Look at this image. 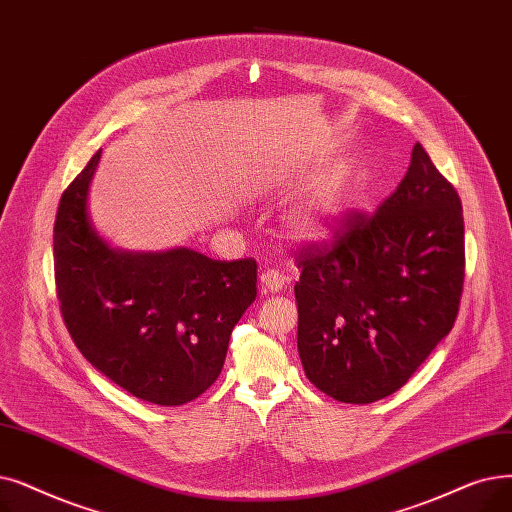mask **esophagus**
<instances>
[{
  "instance_id": "1",
  "label": "esophagus",
  "mask_w": 512,
  "mask_h": 512,
  "mask_svg": "<svg viewBox=\"0 0 512 512\" xmlns=\"http://www.w3.org/2000/svg\"><path fill=\"white\" fill-rule=\"evenodd\" d=\"M259 282H261L263 293H280L284 284L288 282V278L276 270H268V272H261Z\"/></svg>"
}]
</instances>
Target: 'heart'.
<instances>
[{
  "label": "heart",
  "mask_w": 512,
  "mask_h": 512,
  "mask_svg": "<svg viewBox=\"0 0 512 512\" xmlns=\"http://www.w3.org/2000/svg\"><path fill=\"white\" fill-rule=\"evenodd\" d=\"M355 198L349 169H337L307 190L288 215V232L303 242H322L335 236L351 213Z\"/></svg>",
  "instance_id": "obj_1"
}]
</instances>
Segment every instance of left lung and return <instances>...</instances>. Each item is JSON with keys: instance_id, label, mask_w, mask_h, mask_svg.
<instances>
[{"instance_id": "obj_1", "label": "left lung", "mask_w": 512, "mask_h": 512, "mask_svg": "<svg viewBox=\"0 0 512 512\" xmlns=\"http://www.w3.org/2000/svg\"><path fill=\"white\" fill-rule=\"evenodd\" d=\"M297 347L307 379L345 404L408 383L454 326L464 219L454 186L420 144L374 215L351 213L330 244L299 253Z\"/></svg>"}]
</instances>
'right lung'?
I'll list each match as a JSON object with an SVG mask.
<instances>
[{
	"instance_id": "add662e5",
	"label": "right lung",
	"mask_w": 512,
	"mask_h": 512,
	"mask_svg": "<svg viewBox=\"0 0 512 512\" xmlns=\"http://www.w3.org/2000/svg\"><path fill=\"white\" fill-rule=\"evenodd\" d=\"M100 152L64 190L56 213L62 318L83 358L110 381L144 402L182 406L224 368L232 330L257 297V263L217 261L188 247H113L87 203Z\"/></svg>"
}]
</instances>
